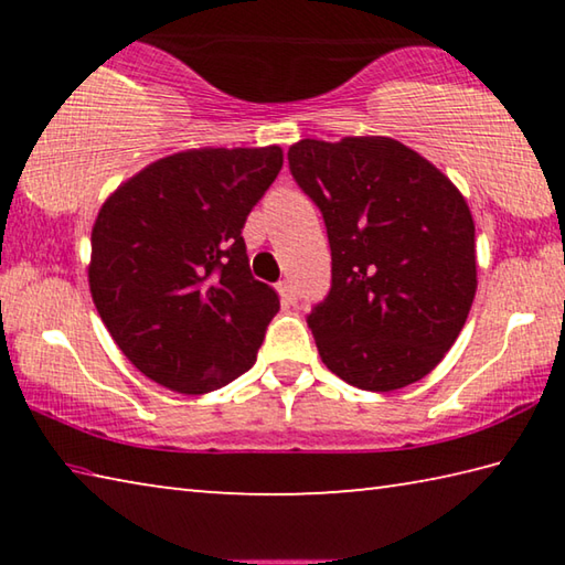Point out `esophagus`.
Wrapping results in <instances>:
<instances>
[{
	"label": "esophagus",
	"instance_id": "obj_1",
	"mask_svg": "<svg viewBox=\"0 0 565 565\" xmlns=\"http://www.w3.org/2000/svg\"><path fill=\"white\" fill-rule=\"evenodd\" d=\"M276 289H279V296H281L286 303H294L296 301V289H294L291 281H279V286H276Z\"/></svg>",
	"mask_w": 565,
	"mask_h": 565
}]
</instances>
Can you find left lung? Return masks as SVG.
<instances>
[{"label": "left lung", "instance_id": "left-lung-1", "mask_svg": "<svg viewBox=\"0 0 565 565\" xmlns=\"http://www.w3.org/2000/svg\"><path fill=\"white\" fill-rule=\"evenodd\" d=\"M289 164L331 244V291L309 317L321 361L363 391L416 384L454 347L476 296L463 194L391 137L301 139Z\"/></svg>", "mask_w": 565, "mask_h": 565}]
</instances>
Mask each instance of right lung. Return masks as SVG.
I'll return each mask as SVG.
<instances>
[{"mask_svg": "<svg viewBox=\"0 0 565 565\" xmlns=\"http://www.w3.org/2000/svg\"><path fill=\"white\" fill-rule=\"evenodd\" d=\"M284 167L281 147H202L151 161L92 226L89 291L147 379L209 394L254 366L279 294L248 271L242 228Z\"/></svg>", "mask_w": 565, "mask_h": 565, "instance_id": "1", "label": "right lung"}]
</instances>
